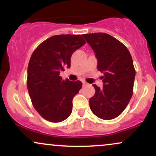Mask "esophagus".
I'll list each match as a JSON object with an SVG mask.
<instances>
[{"label":"esophagus","mask_w":156,"mask_h":156,"mask_svg":"<svg viewBox=\"0 0 156 156\" xmlns=\"http://www.w3.org/2000/svg\"><path fill=\"white\" fill-rule=\"evenodd\" d=\"M89 84L87 83V82H85V81H83V87H86V86H88Z\"/></svg>","instance_id":"1"}]
</instances>
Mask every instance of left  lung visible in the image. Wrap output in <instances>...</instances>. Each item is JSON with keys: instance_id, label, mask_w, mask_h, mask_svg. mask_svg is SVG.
<instances>
[{"instance_id": "obj_1", "label": "left lung", "mask_w": 156, "mask_h": 156, "mask_svg": "<svg viewBox=\"0 0 156 156\" xmlns=\"http://www.w3.org/2000/svg\"><path fill=\"white\" fill-rule=\"evenodd\" d=\"M95 53L98 69L103 73V88L93 84L95 94L89 99L91 111L102 119L120 115L133 95L136 71L129 51L108 34H83Z\"/></svg>"}]
</instances>
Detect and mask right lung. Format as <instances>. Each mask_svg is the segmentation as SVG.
Wrapping results in <instances>:
<instances>
[{
    "label": "right lung",
    "instance_id": "1",
    "mask_svg": "<svg viewBox=\"0 0 156 156\" xmlns=\"http://www.w3.org/2000/svg\"><path fill=\"white\" fill-rule=\"evenodd\" d=\"M85 43L80 35H55L42 42L32 53L27 87L34 107L46 120L60 122L72 113L73 99L82 83L63 80L60 72L70 67L71 55Z\"/></svg>",
    "mask_w": 156,
    "mask_h": 156
}]
</instances>
